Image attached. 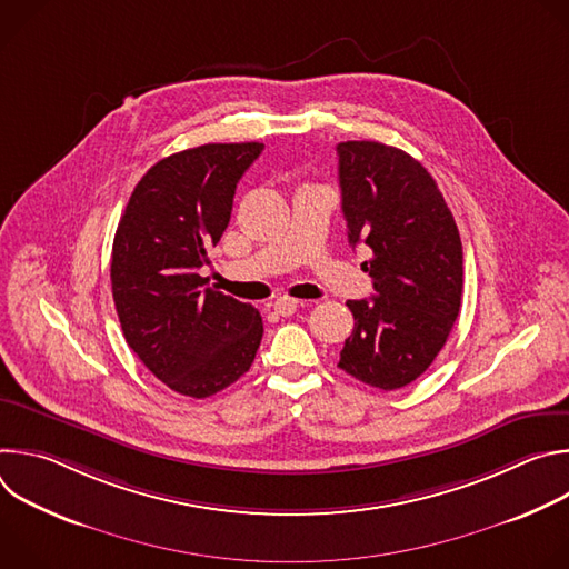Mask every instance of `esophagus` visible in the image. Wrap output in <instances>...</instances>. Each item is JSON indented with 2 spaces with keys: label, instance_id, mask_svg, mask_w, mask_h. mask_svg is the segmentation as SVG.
<instances>
[{
  "label": "esophagus",
  "instance_id": "esophagus-1",
  "mask_svg": "<svg viewBox=\"0 0 569 569\" xmlns=\"http://www.w3.org/2000/svg\"><path fill=\"white\" fill-rule=\"evenodd\" d=\"M299 306H303L299 299H292V297H279L277 301H274V310L279 312V315H283V317H288V315H292V312H297V308Z\"/></svg>",
  "mask_w": 569,
  "mask_h": 569
}]
</instances>
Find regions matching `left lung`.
Instances as JSON below:
<instances>
[{"instance_id":"obj_1","label":"left lung","mask_w":569,"mask_h":569,"mask_svg":"<svg viewBox=\"0 0 569 569\" xmlns=\"http://www.w3.org/2000/svg\"><path fill=\"white\" fill-rule=\"evenodd\" d=\"M340 189L349 242L373 252L376 295L349 299L356 327L338 367L391 391L443 349L461 306L463 254L455 218L421 161L378 141H342Z\"/></svg>"}]
</instances>
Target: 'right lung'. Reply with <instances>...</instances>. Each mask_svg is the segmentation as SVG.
Returning <instances> with one entry per match:
<instances>
[{
	"label": "right lung",
	"instance_id": "obj_1",
	"mask_svg": "<svg viewBox=\"0 0 569 569\" xmlns=\"http://www.w3.org/2000/svg\"><path fill=\"white\" fill-rule=\"evenodd\" d=\"M263 143H204L159 159L134 187L112 246V297L128 347L167 387L207 398L250 371L263 319L207 288V250Z\"/></svg>",
	"mask_w": 569,
	"mask_h": 569
}]
</instances>
